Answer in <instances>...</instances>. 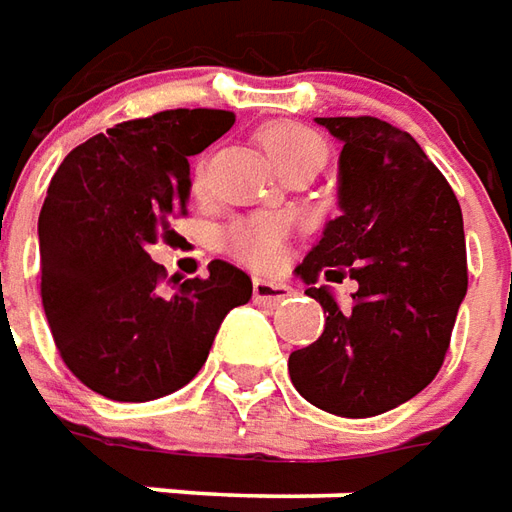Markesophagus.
<instances>
[{"label": "esophagus", "mask_w": 512, "mask_h": 512, "mask_svg": "<svg viewBox=\"0 0 512 512\" xmlns=\"http://www.w3.org/2000/svg\"><path fill=\"white\" fill-rule=\"evenodd\" d=\"M291 293L293 291L285 282L263 280V277H257V280L252 282V296H255V302H260V305H280V302H285Z\"/></svg>", "instance_id": "obj_1"}]
</instances>
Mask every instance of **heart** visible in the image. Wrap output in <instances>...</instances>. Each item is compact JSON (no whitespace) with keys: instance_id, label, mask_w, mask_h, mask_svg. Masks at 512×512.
<instances>
[{"instance_id":"1","label":"heart","mask_w":512,"mask_h":512,"mask_svg":"<svg viewBox=\"0 0 512 512\" xmlns=\"http://www.w3.org/2000/svg\"><path fill=\"white\" fill-rule=\"evenodd\" d=\"M257 138L266 149L268 160L282 174L291 169H321L330 155L321 135L293 121L266 124ZM202 185H205V174L202 169H196L194 191H202ZM282 235H285V221L277 216H249V219L232 221L221 230V246L249 266L266 268L280 255Z\"/></svg>"}]
</instances>
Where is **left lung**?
Wrapping results in <instances>:
<instances>
[{
  "label": "left lung",
  "mask_w": 512,
  "mask_h": 512,
  "mask_svg": "<svg viewBox=\"0 0 512 512\" xmlns=\"http://www.w3.org/2000/svg\"><path fill=\"white\" fill-rule=\"evenodd\" d=\"M343 144L338 207L296 277L324 307V332L288 357L296 391L346 418L380 416L424 391L466 299V235L455 191L410 132L371 116L316 119ZM324 276L358 280L341 308Z\"/></svg>",
  "instance_id": "left-lung-1"
}]
</instances>
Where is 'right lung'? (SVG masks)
<instances>
[{
	"label": "right lung",
	"mask_w": 512,
	"mask_h": 512,
	"mask_svg": "<svg viewBox=\"0 0 512 512\" xmlns=\"http://www.w3.org/2000/svg\"><path fill=\"white\" fill-rule=\"evenodd\" d=\"M235 124L230 110H163L71 149L38 219L41 299L71 374L116 402L180 391L252 280L213 260L205 280H166L146 246L188 213V157Z\"/></svg>",
	"instance_id": "obj_1"
}]
</instances>
